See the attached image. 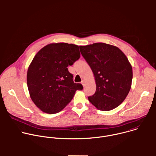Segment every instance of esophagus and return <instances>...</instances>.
<instances>
[{
  "instance_id": "34e87169",
  "label": "esophagus",
  "mask_w": 156,
  "mask_h": 156,
  "mask_svg": "<svg viewBox=\"0 0 156 156\" xmlns=\"http://www.w3.org/2000/svg\"><path fill=\"white\" fill-rule=\"evenodd\" d=\"M81 84H83V86H85V81H84V80H83V81H81Z\"/></svg>"
}]
</instances>
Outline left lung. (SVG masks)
I'll list each match as a JSON object with an SVG mask.
<instances>
[{
  "mask_svg": "<svg viewBox=\"0 0 156 156\" xmlns=\"http://www.w3.org/2000/svg\"><path fill=\"white\" fill-rule=\"evenodd\" d=\"M80 52L93 72L96 84L94 95L88 97L98 109L111 110L120 105L131 89L132 66L117 47L97 42L80 46Z\"/></svg>",
  "mask_w": 156,
  "mask_h": 156,
  "instance_id": "left-lung-1",
  "label": "left lung"
}]
</instances>
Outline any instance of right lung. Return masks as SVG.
Returning <instances> with one entry per match:
<instances>
[{
    "instance_id": "right-lung-1",
    "label": "right lung",
    "mask_w": 156,
    "mask_h": 156,
    "mask_svg": "<svg viewBox=\"0 0 156 156\" xmlns=\"http://www.w3.org/2000/svg\"><path fill=\"white\" fill-rule=\"evenodd\" d=\"M78 46L65 42L52 43L34 56L27 72L30 98L43 112L58 113L73 99L83 86L75 83L68 66L79 59Z\"/></svg>"
}]
</instances>
